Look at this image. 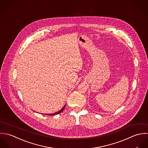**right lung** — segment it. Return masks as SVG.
<instances>
[{
  "label": "right lung",
  "mask_w": 148,
  "mask_h": 148,
  "mask_svg": "<svg viewBox=\"0 0 148 148\" xmlns=\"http://www.w3.org/2000/svg\"><path fill=\"white\" fill-rule=\"evenodd\" d=\"M65 106H66V104L64 105V106L62 108V109H61V110H60L58 112H56V113H53V114H47V115H49V116H54V115H56V114H58L59 113H60L63 110H64V108H65Z\"/></svg>",
  "instance_id": "1"
}]
</instances>
